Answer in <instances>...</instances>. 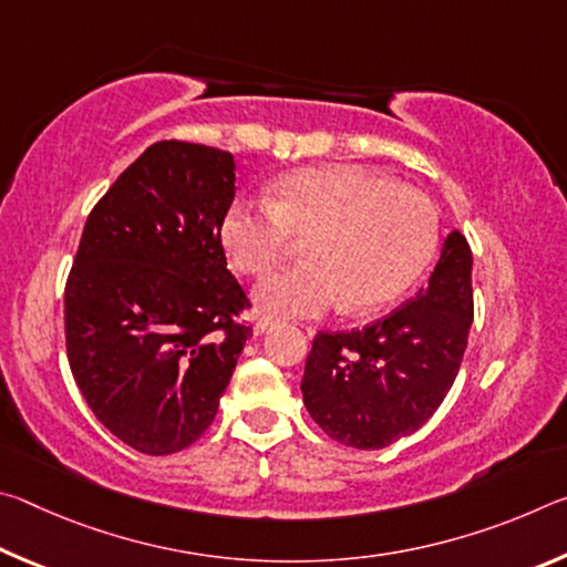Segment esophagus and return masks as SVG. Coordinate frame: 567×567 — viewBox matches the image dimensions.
I'll list each match as a JSON object with an SVG mask.
<instances>
[{
	"label": "esophagus",
	"instance_id": "obj_1",
	"mask_svg": "<svg viewBox=\"0 0 567 567\" xmlns=\"http://www.w3.org/2000/svg\"><path fill=\"white\" fill-rule=\"evenodd\" d=\"M277 320L275 318H267V315H262V318L260 320H257V324H255V334H265L267 330H270L272 328V324H275Z\"/></svg>",
	"mask_w": 567,
	"mask_h": 567
}]
</instances>
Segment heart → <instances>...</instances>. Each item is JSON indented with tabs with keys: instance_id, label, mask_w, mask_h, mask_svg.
Instances as JSON below:
<instances>
[{
	"instance_id": "b5f03b06",
	"label": "heart",
	"mask_w": 567,
	"mask_h": 567,
	"mask_svg": "<svg viewBox=\"0 0 567 567\" xmlns=\"http://www.w3.org/2000/svg\"><path fill=\"white\" fill-rule=\"evenodd\" d=\"M437 209L427 195L362 167H305L280 177L270 203L237 199L219 237L243 275H265L305 239L307 262L267 275L255 302L277 318H318L348 305L398 300L435 257Z\"/></svg>"
}]
</instances>
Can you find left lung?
Here are the masks:
<instances>
[{
  "mask_svg": "<svg viewBox=\"0 0 567 567\" xmlns=\"http://www.w3.org/2000/svg\"><path fill=\"white\" fill-rule=\"evenodd\" d=\"M473 324V252L447 233L427 287L362 330L322 332L305 362L302 400L332 440L380 450L433 417L453 388Z\"/></svg>",
  "mask_w": 567,
  "mask_h": 567,
  "instance_id": "1",
  "label": "left lung"
}]
</instances>
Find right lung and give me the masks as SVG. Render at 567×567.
Wrapping results in <instances>:
<instances>
[{"instance_id": "right-lung-1", "label": "right lung", "mask_w": 567, "mask_h": 567, "mask_svg": "<svg viewBox=\"0 0 567 567\" xmlns=\"http://www.w3.org/2000/svg\"><path fill=\"white\" fill-rule=\"evenodd\" d=\"M229 152L157 142L92 215L64 290L66 358L94 415L145 455L205 433L252 328L219 225L235 199Z\"/></svg>"}]
</instances>
